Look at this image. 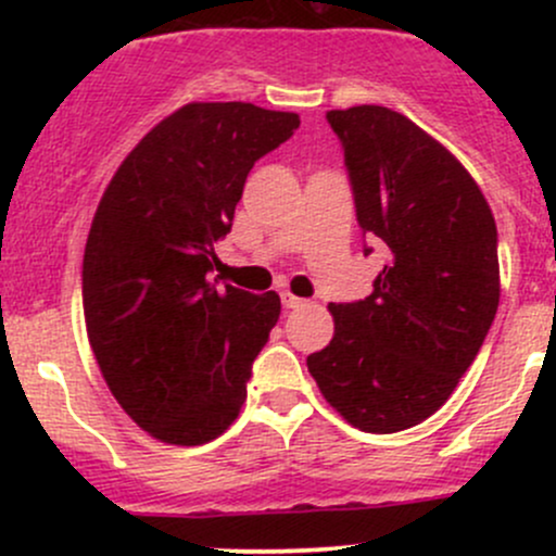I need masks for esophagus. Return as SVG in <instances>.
Segmentation results:
<instances>
[{
	"instance_id": "esophagus-1",
	"label": "esophagus",
	"mask_w": 556,
	"mask_h": 556,
	"mask_svg": "<svg viewBox=\"0 0 556 556\" xmlns=\"http://www.w3.org/2000/svg\"><path fill=\"white\" fill-rule=\"evenodd\" d=\"M282 305L285 308H300V305H305V300L295 298L292 292H282Z\"/></svg>"
}]
</instances>
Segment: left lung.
Listing matches in <instances>:
<instances>
[{"mask_svg":"<svg viewBox=\"0 0 556 556\" xmlns=\"http://www.w3.org/2000/svg\"><path fill=\"white\" fill-rule=\"evenodd\" d=\"M358 225L387 245L374 292L329 303L334 337L308 355L324 400L355 429L394 433L450 400L500 305L496 222L470 172L387 106L327 114Z\"/></svg>","mask_w":556,"mask_h":556,"instance_id":"1","label":"left lung"}]
</instances>
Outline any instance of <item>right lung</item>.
Listing matches in <instances>:
<instances>
[{
    "label": "right lung",
    "instance_id": "obj_1",
    "mask_svg": "<svg viewBox=\"0 0 556 556\" xmlns=\"http://www.w3.org/2000/svg\"><path fill=\"white\" fill-rule=\"evenodd\" d=\"M295 112L190 101L151 127L101 195L83 256V316L101 376L159 442L198 446L240 416L279 295L225 285L214 242L248 172L298 130Z\"/></svg>",
    "mask_w": 556,
    "mask_h": 556
}]
</instances>
